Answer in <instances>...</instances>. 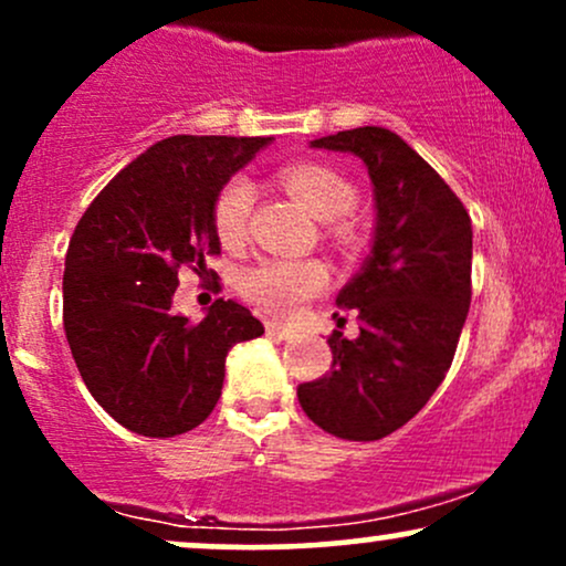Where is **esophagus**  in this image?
Wrapping results in <instances>:
<instances>
[{
    "instance_id": "esophagus-1",
    "label": "esophagus",
    "mask_w": 566,
    "mask_h": 566,
    "mask_svg": "<svg viewBox=\"0 0 566 566\" xmlns=\"http://www.w3.org/2000/svg\"><path fill=\"white\" fill-rule=\"evenodd\" d=\"M265 333H269L271 337H282V340H290V337H295V329L287 327V324H279V322L265 324Z\"/></svg>"
}]
</instances>
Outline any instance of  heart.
Returning a JSON list of instances; mask_svg holds the SVG:
<instances>
[{
	"instance_id": "obj_1",
	"label": "heart",
	"mask_w": 566,
	"mask_h": 566,
	"mask_svg": "<svg viewBox=\"0 0 566 566\" xmlns=\"http://www.w3.org/2000/svg\"><path fill=\"white\" fill-rule=\"evenodd\" d=\"M282 184L316 218H337L356 201L354 186L340 172L314 161H301L282 170ZM255 188L242 175L226 180L212 201V226L223 247H239L250 229ZM329 271L314 258H265L244 271L242 292L269 314L292 316L308 297L327 287Z\"/></svg>"
}]
</instances>
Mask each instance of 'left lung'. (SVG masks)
Segmentation results:
<instances>
[{
    "label": "left lung",
    "mask_w": 566,
    "mask_h": 566,
    "mask_svg": "<svg viewBox=\"0 0 566 566\" xmlns=\"http://www.w3.org/2000/svg\"><path fill=\"white\" fill-rule=\"evenodd\" d=\"M311 146L365 161L375 239L335 301L359 311V337L329 335L333 367L301 382L297 401L333 437L375 441L412 420L452 365L471 305V218L439 172L391 129H343Z\"/></svg>",
    "instance_id": "left-lung-1"
}]
</instances>
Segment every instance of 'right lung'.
<instances>
[{
	"instance_id": "add662e5",
	"label": "right lung",
	"mask_w": 566,
	"mask_h": 566,
	"mask_svg": "<svg viewBox=\"0 0 566 566\" xmlns=\"http://www.w3.org/2000/svg\"><path fill=\"white\" fill-rule=\"evenodd\" d=\"M271 138L172 135L93 199L63 271V329L84 386L133 433L178 437L220 399L231 346L263 335L244 305L218 297L201 322L175 314L180 265L220 255L212 201Z\"/></svg>"
}]
</instances>
